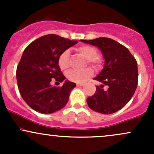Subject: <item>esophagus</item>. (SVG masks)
Returning <instances> with one entry per match:
<instances>
[{"instance_id":"34e87169","label":"esophagus","mask_w":154,"mask_h":154,"mask_svg":"<svg viewBox=\"0 0 154 154\" xmlns=\"http://www.w3.org/2000/svg\"><path fill=\"white\" fill-rule=\"evenodd\" d=\"M84 85L83 83H77V87H82V86Z\"/></svg>"}]
</instances>
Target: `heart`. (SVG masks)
Instances as JSON below:
<instances>
[{
    "label": "heart",
    "instance_id": "heart-1",
    "mask_svg": "<svg viewBox=\"0 0 154 154\" xmlns=\"http://www.w3.org/2000/svg\"><path fill=\"white\" fill-rule=\"evenodd\" d=\"M75 51L87 60V63L95 69H99L101 61L98 57V50L94 47L88 45H83L77 47ZM70 53L68 50L63 51L58 58V65L61 70H66L69 67ZM93 72L88 68L82 72L71 70L66 74V77L71 82H83L86 79L92 77Z\"/></svg>",
    "mask_w": 154,
    "mask_h": 154
}]
</instances>
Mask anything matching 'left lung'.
Returning <instances> with one entry per match:
<instances>
[{"label": "left lung", "mask_w": 154, "mask_h": 154, "mask_svg": "<svg viewBox=\"0 0 154 154\" xmlns=\"http://www.w3.org/2000/svg\"><path fill=\"white\" fill-rule=\"evenodd\" d=\"M81 41L98 47L105 59L104 68L94 78L103 85L97 86L95 94L87 98L88 106L101 114L115 113L122 109L135 93L138 82L137 61L126 47L111 38ZM105 85L107 89H103Z\"/></svg>", "instance_id": "1"}]
</instances>
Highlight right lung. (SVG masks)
<instances>
[{
  "mask_svg": "<svg viewBox=\"0 0 154 154\" xmlns=\"http://www.w3.org/2000/svg\"><path fill=\"white\" fill-rule=\"evenodd\" d=\"M78 43L56 35H46L29 44L24 51L17 68L19 93L32 109L42 114H51L66 106L74 82L51 86V79L63 82L66 77L58 65L59 55Z\"/></svg>",
  "mask_w": 154,
  "mask_h": 154,
  "instance_id": "1",
  "label": "right lung"
}]
</instances>
